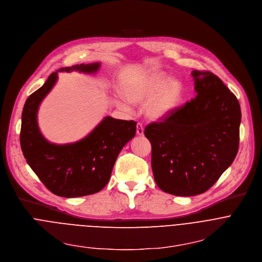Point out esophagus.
I'll list each match as a JSON object with an SVG mask.
<instances>
[{
	"label": "esophagus",
	"instance_id": "esophagus-1",
	"mask_svg": "<svg viewBox=\"0 0 262 262\" xmlns=\"http://www.w3.org/2000/svg\"><path fill=\"white\" fill-rule=\"evenodd\" d=\"M136 134L137 135H143V126L141 123L136 124Z\"/></svg>",
	"mask_w": 262,
	"mask_h": 262
}]
</instances>
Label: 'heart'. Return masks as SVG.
<instances>
[{
  "label": "heart",
  "mask_w": 262,
  "mask_h": 262,
  "mask_svg": "<svg viewBox=\"0 0 262 262\" xmlns=\"http://www.w3.org/2000/svg\"><path fill=\"white\" fill-rule=\"evenodd\" d=\"M168 77L156 73L139 80L138 82L127 86L125 97L132 104H142L150 101L144 111L149 119L160 120L165 118L175 110L182 98V84L178 81H170ZM120 107L128 108V105L122 101Z\"/></svg>",
  "instance_id": "1"
}]
</instances>
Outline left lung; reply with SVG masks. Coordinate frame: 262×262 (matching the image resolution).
<instances>
[{"instance_id":"1","label":"left lung","mask_w":262,"mask_h":262,"mask_svg":"<svg viewBox=\"0 0 262 262\" xmlns=\"http://www.w3.org/2000/svg\"><path fill=\"white\" fill-rule=\"evenodd\" d=\"M196 97L144 128L152 169L163 191L182 196L207 191L232 164L239 146L238 100L208 71H192Z\"/></svg>"}]
</instances>
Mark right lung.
Wrapping results in <instances>:
<instances>
[{
    "label": "right lung",
    "mask_w": 262,
    "mask_h": 262,
    "mask_svg": "<svg viewBox=\"0 0 262 262\" xmlns=\"http://www.w3.org/2000/svg\"><path fill=\"white\" fill-rule=\"evenodd\" d=\"M99 68L100 63L96 62L57 70L40 89L29 96L24 105L19 134L24 157L43 185L56 195L77 198L103 189L121 150L136 133V122L110 116L75 143H50L39 132L37 109L57 81L58 72L95 73Z\"/></svg>",
    "instance_id": "obj_1"
}]
</instances>
